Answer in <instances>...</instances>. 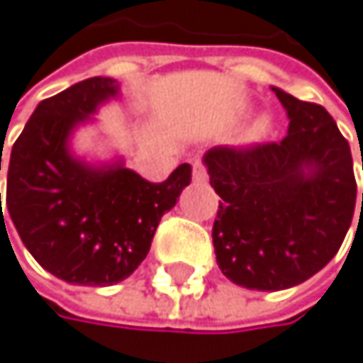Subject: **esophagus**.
Here are the masks:
<instances>
[{
	"label": "esophagus",
	"instance_id": "esophagus-1",
	"mask_svg": "<svg viewBox=\"0 0 363 363\" xmlns=\"http://www.w3.org/2000/svg\"><path fill=\"white\" fill-rule=\"evenodd\" d=\"M206 179H208L206 167L201 164V162H194V164H192V182H196V184H203Z\"/></svg>",
	"mask_w": 363,
	"mask_h": 363
}]
</instances>
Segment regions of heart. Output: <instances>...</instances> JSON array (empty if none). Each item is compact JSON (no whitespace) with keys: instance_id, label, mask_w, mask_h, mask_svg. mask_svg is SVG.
<instances>
[{"instance_id":"b5f03b06","label":"heart","mask_w":363,"mask_h":363,"mask_svg":"<svg viewBox=\"0 0 363 363\" xmlns=\"http://www.w3.org/2000/svg\"><path fill=\"white\" fill-rule=\"evenodd\" d=\"M268 134H270V118L268 116H257L249 125V130L245 134V140L251 143V145H255V143H262Z\"/></svg>"}]
</instances>
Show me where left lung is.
I'll use <instances>...</instances> for the list:
<instances>
[{
  "label": "left lung",
  "mask_w": 363,
  "mask_h": 363,
  "mask_svg": "<svg viewBox=\"0 0 363 363\" xmlns=\"http://www.w3.org/2000/svg\"><path fill=\"white\" fill-rule=\"evenodd\" d=\"M273 93L290 118L281 143L203 155L223 199L212 227L216 264L235 286L266 292L298 286L331 262L357 196L351 147L329 112Z\"/></svg>",
  "instance_id": "left-lung-1"
}]
</instances>
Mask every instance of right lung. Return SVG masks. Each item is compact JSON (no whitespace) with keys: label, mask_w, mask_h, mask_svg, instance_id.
Here are the masks:
<instances>
[{"label":"right lung","mask_w":363,"mask_h":363,"mask_svg":"<svg viewBox=\"0 0 363 363\" xmlns=\"http://www.w3.org/2000/svg\"><path fill=\"white\" fill-rule=\"evenodd\" d=\"M118 93L121 84L112 77L73 84L36 106L10 151V220L32 257L75 286L128 279L147 257L160 218L190 184V164L151 184L125 169L121 157L90 164L73 153V132Z\"/></svg>","instance_id":"right-lung-1"}]
</instances>
